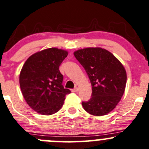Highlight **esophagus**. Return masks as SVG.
<instances>
[{
	"mask_svg": "<svg viewBox=\"0 0 149 149\" xmlns=\"http://www.w3.org/2000/svg\"><path fill=\"white\" fill-rule=\"evenodd\" d=\"M78 88H73V89H72V92H73V93L78 92Z\"/></svg>",
	"mask_w": 149,
	"mask_h": 149,
	"instance_id": "34e87169",
	"label": "esophagus"
}]
</instances>
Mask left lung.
<instances>
[{
	"instance_id": "1",
	"label": "left lung",
	"mask_w": 149,
	"mask_h": 149,
	"mask_svg": "<svg viewBox=\"0 0 149 149\" xmlns=\"http://www.w3.org/2000/svg\"><path fill=\"white\" fill-rule=\"evenodd\" d=\"M86 70L92 86L91 97L82 102L89 114L102 116L109 113L125 93L127 73L120 61L107 50L86 48L73 53Z\"/></svg>"
}]
</instances>
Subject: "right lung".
<instances>
[{"label":"right lung","mask_w":149,"mask_h":149,"mask_svg":"<svg viewBox=\"0 0 149 149\" xmlns=\"http://www.w3.org/2000/svg\"><path fill=\"white\" fill-rule=\"evenodd\" d=\"M66 51L49 48L27 58L19 74L21 91L29 107L41 114L50 115L61 108L71 91L63 88L59 71Z\"/></svg>","instance_id":"1"}]
</instances>
